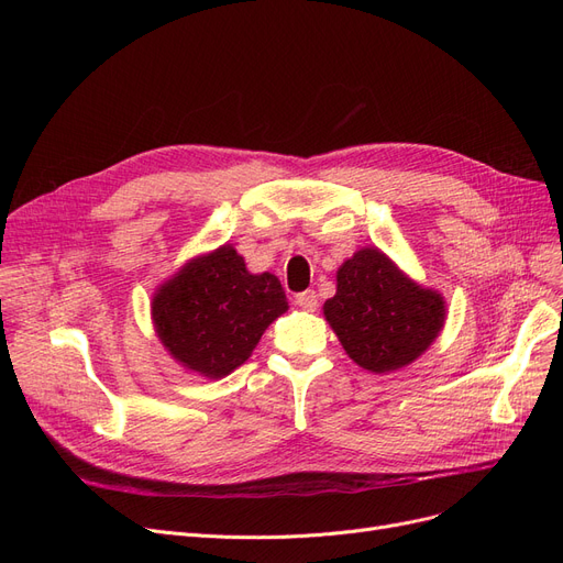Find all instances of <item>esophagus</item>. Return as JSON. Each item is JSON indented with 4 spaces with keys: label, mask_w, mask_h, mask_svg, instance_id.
Here are the masks:
<instances>
[{
    "label": "esophagus",
    "mask_w": 563,
    "mask_h": 563,
    "mask_svg": "<svg viewBox=\"0 0 563 563\" xmlns=\"http://www.w3.org/2000/svg\"><path fill=\"white\" fill-rule=\"evenodd\" d=\"M294 303H297L303 310H308V312H314L317 306H319V299H317L314 291H301V294H297V299H294Z\"/></svg>",
    "instance_id": "obj_1"
}]
</instances>
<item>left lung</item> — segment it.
<instances>
[{"mask_svg": "<svg viewBox=\"0 0 563 563\" xmlns=\"http://www.w3.org/2000/svg\"><path fill=\"white\" fill-rule=\"evenodd\" d=\"M323 314L349 358L383 374L412 363L438 338L445 301L408 280L378 249H363L340 266Z\"/></svg>", "mask_w": 563, "mask_h": 563, "instance_id": "1", "label": "left lung"}]
</instances>
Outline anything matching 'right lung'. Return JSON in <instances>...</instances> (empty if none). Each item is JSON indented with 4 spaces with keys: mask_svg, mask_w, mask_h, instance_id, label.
Instances as JSON below:
<instances>
[{
    "mask_svg": "<svg viewBox=\"0 0 563 563\" xmlns=\"http://www.w3.org/2000/svg\"><path fill=\"white\" fill-rule=\"evenodd\" d=\"M285 310L280 280L249 274L232 246L191 260L153 299L155 329L170 356L207 378L240 367Z\"/></svg>",
    "mask_w": 563,
    "mask_h": 563,
    "instance_id": "obj_1",
    "label": "right lung"
}]
</instances>
